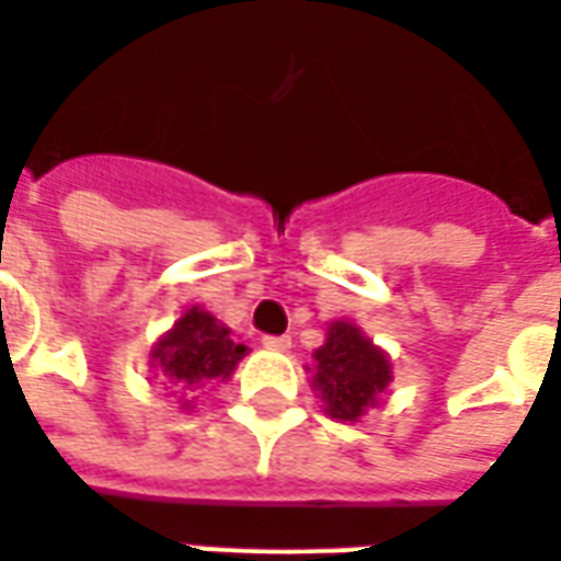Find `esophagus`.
Segmentation results:
<instances>
[{"mask_svg": "<svg viewBox=\"0 0 561 561\" xmlns=\"http://www.w3.org/2000/svg\"><path fill=\"white\" fill-rule=\"evenodd\" d=\"M263 346H265V350H277V353H286V350L293 346V337H289V334L272 337V334H268V337H263Z\"/></svg>", "mask_w": 561, "mask_h": 561, "instance_id": "1", "label": "esophagus"}]
</instances>
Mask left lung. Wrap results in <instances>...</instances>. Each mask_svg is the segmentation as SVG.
Listing matches in <instances>:
<instances>
[{
  "label": "left lung",
  "instance_id": "1",
  "mask_svg": "<svg viewBox=\"0 0 561 561\" xmlns=\"http://www.w3.org/2000/svg\"><path fill=\"white\" fill-rule=\"evenodd\" d=\"M305 370L320 394L322 412L343 424L362 421L394 379L386 350L350 320L329 322L325 343L313 350V365Z\"/></svg>",
  "mask_w": 561,
  "mask_h": 561
}]
</instances>
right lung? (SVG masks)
Here are the masks:
<instances>
[{
    "mask_svg": "<svg viewBox=\"0 0 561 561\" xmlns=\"http://www.w3.org/2000/svg\"><path fill=\"white\" fill-rule=\"evenodd\" d=\"M244 355L248 346L232 341L230 329L218 317L191 305L151 343L149 374L163 388H173L182 410H194L196 391L227 382Z\"/></svg>",
    "mask_w": 561,
    "mask_h": 561,
    "instance_id": "1",
    "label": "right lung"
}]
</instances>
